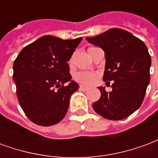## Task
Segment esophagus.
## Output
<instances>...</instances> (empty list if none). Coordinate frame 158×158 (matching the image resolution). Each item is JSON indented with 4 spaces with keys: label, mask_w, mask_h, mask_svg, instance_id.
Returning <instances> with one entry per match:
<instances>
[{
    "label": "esophagus",
    "mask_w": 158,
    "mask_h": 158,
    "mask_svg": "<svg viewBox=\"0 0 158 158\" xmlns=\"http://www.w3.org/2000/svg\"><path fill=\"white\" fill-rule=\"evenodd\" d=\"M79 89H81V90H84V91H87V90H89V88L85 85H80L79 86Z\"/></svg>",
    "instance_id": "34e87169"
}]
</instances>
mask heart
Wrapping results in <instances>:
<instances>
[{
    "label": "heart",
    "mask_w": 158,
    "mask_h": 158,
    "mask_svg": "<svg viewBox=\"0 0 158 158\" xmlns=\"http://www.w3.org/2000/svg\"><path fill=\"white\" fill-rule=\"evenodd\" d=\"M74 79L78 82L81 83L83 85H89L96 81V74L94 73L85 72V71H80L74 74Z\"/></svg>",
    "instance_id": "heart-1"
}]
</instances>
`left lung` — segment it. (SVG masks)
Masks as SVG:
<instances>
[{
    "label": "left lung",
    "mask_w": 158,
    "mask_h": 158,
    "mask_svg": "<svg viewBox=\"0 0 158 158\" xmlns=\"http://www.w3.org/2000/svg\"><path fill=\"white\" fill-rule=\"evenodd\" d=\"M86 40L104 51L103 80L113 81L109 92L98 87L101 98L93 103V109L106 119L125 118L141 106L149 85L152 60L146 44L121 29H108Z\"/></svg>",
    "instance_id": "1"
}]
</instances>
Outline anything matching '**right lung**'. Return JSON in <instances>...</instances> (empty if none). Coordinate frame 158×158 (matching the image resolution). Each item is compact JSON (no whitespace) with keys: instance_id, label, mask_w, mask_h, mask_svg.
Here are the masks:
<instances>
[{"instance_id":"1","label":"right lung","mask_w":158,"mask_h":158,"mask_svg":"<svg viewBox=\"0 0 158 158\" xmlns=\"http://www.w3.org/2000/svg\"><path fill=\"white\" fill-rule=\"evenodd\" d=\"M81 40L45 35L19 52L13 63V80L19 104L33 123L51 126L65 117L70 97L79 89L71 80L68 62Z\"/></svg>"}]
</instances>
